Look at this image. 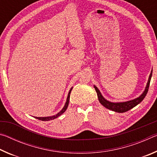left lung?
Instances as JSON below:
<instances>
[{
  "instance_id": "1",
  "label": "left lung",
  "mask_w": 157,
  "mask_h": 157,
  "mask_svg": "<svg viewBox=\"0 0 157 157\" xmlns=\"http://www.w3.org/2000/svg\"><path fill=\"white\" fill-rule=\"evenodd\" d=\"M152 71L150 73V77H149V79H148V82H147V86H146L145 91L143 92V94L140 95V97L136 98V99L128 101V102H119V103L110 102H109V101L106 100L105 98L102 97V95H101L99 90H98V89L96 86H94L95 91H96V93H97L98 100H99L101 104L104 106L105 107L108 109L112 110L113 111H116V112H118V113L126 112V111L130 110L133 107H136L137 105H139V103L141 102L143 99H144L146 94H147V93L148 91L149 86H150V80H151V77H152Z\"/></svg>"
}]
</instances>
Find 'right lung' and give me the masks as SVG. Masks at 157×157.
<instances>
[{"label": "right lung", "mask_w": 157, "mask_h": 157, "mask_svg": "<svg viewBox=\"0 0 157 157\" xmlns=\"http://www.w3.org/2000/svg\"><path fill=\"white\" fill-rule=\"evenodd\" d=\"M72 89L71 88L70 91L68 93V98H67V100H66V102L65 104V106L63 107V108L62 109V110L60 111L59 113H58L57 115L55 116H50V117H45V118H41V117H35L36 119H39V120L40 121H50V120H53V119H55L56 118H57L58 116H59L60 115H62V114L64 112V111L66 110V109H67L68 106V103H69V100H70V95H71V92L72 91Z\"/></svg>", "instance_id": "obj_1"}]
</instances>
